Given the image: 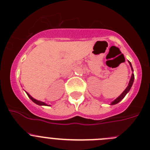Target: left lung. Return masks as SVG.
<instances>
[{
	"label": "left lung",
	"mask_w": 150,
	"mask_h": 150,
	"mask_svg": "<svg viewBox=\"0 0 150 150\" xmlns=\"http://www.w3.org/2000/svg\"><path fill=\"white\" fill-rule=\"evenodd\" d=\"M129 65H130L131 68H132V72H134V70H133V68H132V64H131V62H129ZM134 73H133V72H132V76H131L130 80H129V84H128V86H127V88H126V89L124 90V91H123V93H121V95L119 96V97H118V98H116L115 99V100H113V101L111 102V103L110 104V105H115V104H116V103H119V102H120L121 100H122V99L124 98V97H125V96L127 95V93H129V91H130L131 88H132V85H133V83H134Z\"/></svg>",
	"instance_id": "1"
}]
</instances>
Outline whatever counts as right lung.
I'll use <instances>...</instances> for the list:
<instances>
[{
  "label": "right lung",
  "mask_w": 150,
  "mask_h": 150,
  "mask_svg": "<svg viewBox=\"0 0 150 150\" xmlns=\"http://www.w3.org/2000/svg\"><path fill=\"white\" fill-rule=\"evenodd\" d=\"M26 94H27V96H29V98L31 99V100H32V101L34 102V103H35L36 104H37V105H47V104L45 103V102L40 101V100H37V99L34 98H33L31 96H30L29 94L28 93H26Z\"/></svg>",
  "instance_id": "add662e5"
}]
</instances>
